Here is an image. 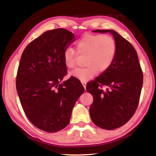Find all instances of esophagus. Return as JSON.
<instances>
[{
	"label": "esophagus",
	"instance_id": "34e87169",
	"mask_svg": "<svg viewBox=\"0 0 156 156\" xmlns=\"http://www.w3.org/2000/svg\"><path fill=\"white\" fill-rule=\"evenodd\" d=\"M81 83H82L83 86L84 87V88H85V89L86 88V82H85V81H82V82H81Z\"/></svg>",
	"mask_w": 156,
	"mask_h": 156
}]
</instances>
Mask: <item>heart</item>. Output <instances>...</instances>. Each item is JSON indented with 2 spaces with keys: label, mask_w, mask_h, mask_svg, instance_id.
Segmentation results:
<instances>
[{
  "label": "heart",
  "mask_w": 156,
  "mask_h": 156,
  "mask_svg": "<svg viewBox=\"0 0 156 156\" xmlns=\"http://www.w3.org/2000/svg\"><path fill=\"white\" fill-rule=\"evenodd\" d=\"M78 53L85 55L84 63L86 66L75 69L72 75L81 81H86L96 75L98 71L103 73L109 69L115 58L116 43L108 35L86 34L79 39L77 44ZM66 66L73 69L77 63V54L72 48L64 52Z\"/></svg>",
  "instance_id": "1"
}]
</instances>
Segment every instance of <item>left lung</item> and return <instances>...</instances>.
<instances>
[{"instance_id":"1","label":"left lung","mask_w":156,"mask_h":156,"mask_svg":"<svg viewBox=\"0 0 156 156\" xmlns=\"http://www.w3.org/2000/svg\"><path fill=\"white\" fill-rule=\"evenodd\" d=\"M92 31L109 32L116 43L112 64L86 86L94 98L90 108L91 120L101 129L113 130L125 125L134 114L140 98L143 73L134 47L119 33L112 30ZM102 85L108 87L106 91L100 88Z\"/></svg>"}]
</instances>
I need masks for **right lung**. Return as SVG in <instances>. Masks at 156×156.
I'll return each mask as SVG.
<instances>
[{
	"mask_svg": "<svg viewBox=\"0 0 156 156\" xmlns=\"http://www.w3.org/2000/svg\"><path fill=\"white\" fill-rule=\"evenodd\" d=\"M75 37L63 28L46 31L28 44L21 55L17 91L27 119L42 131L55 133L65 128L84 92L75 77L61 83L67 73L64 52Z\"/></svg>",
	"mask_w": 156,
	"mask_h": 156,
	"instance_id": "add662e5",
	"label": "right lung"
}]
</instances>
